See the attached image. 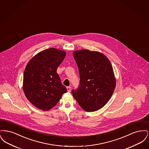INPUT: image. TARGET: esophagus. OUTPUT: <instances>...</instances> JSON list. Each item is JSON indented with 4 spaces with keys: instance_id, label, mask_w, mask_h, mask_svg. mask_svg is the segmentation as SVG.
Returning <instances> with one entry per match:
<instances>
[{
    "instance_id": "esophagus-1",
    "label": "esophagus",
    "mask_w": 149,
    "mask_h": 149,
    "mask_svg": "<svg viewBox=\"0 0 149 149\" xmlns=\"http://www.w3.org/2000/svg\"><path fill=\"white\" fill-rule=\"evenodd\" d=\"M67 90H68V92H70L71 91V86H67Z\"/></svg>"
}]
</instances>
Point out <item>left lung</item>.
Listing matches in <instances>:
<instances>
[{
  "label": "left lung",
  "instance_id": "left-lung-1",
  "mask_svg": "<svg viewBox=\"0 0 149 149\" xmlns=\"http://www.w3.org/2000/svg\"><path fill=\"white\" fill-rule=\"evenodd\" d=\"M73 56L80 84L72 90V94L84 111H96L105 106L113 93L116 79L112 66L104 55L97 51H75Z\"/></svg>",
  "mask_w": 149,
  "mask_h": 149
}]
</instances>
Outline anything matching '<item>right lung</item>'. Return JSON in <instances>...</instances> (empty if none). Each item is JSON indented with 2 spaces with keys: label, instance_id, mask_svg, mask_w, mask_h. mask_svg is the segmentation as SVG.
<instances>
[{
  "label": "right lung",
  "instance_id": "add662e5",
  "mask_svg": "<svg viewBox=\"0 0 149 149\" xmlns=\"http://www.w3.org/2000/svg\"><path fill=\"white\" fill-rule=\"evenodd\" d=\"M66 56L64 51L50 48L40 52L27 65L23 75V91L37 108L48 111L67 92L56 70Z\"/></svg>",
  "mask_w": 149,
  "mask_h": 149
}]
</instances>
